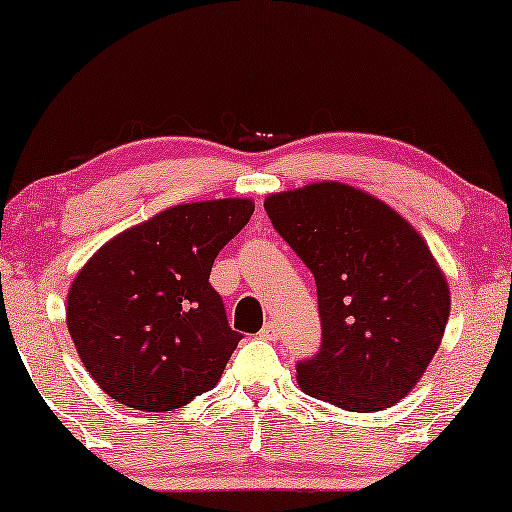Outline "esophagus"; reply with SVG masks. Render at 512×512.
Masks as SVG:
<instances>
[{
  "instance_id": "1",
  "label": "esophagus",
  "mask_w": 512,
  "mask_h": 512,
  "mask_svg": "<svg viewBox=\"0 0 512 512\" xmlns=\"http://www.w3.org/2000/svg\"><path fill=\"white\" fill-rule=\"evenodd\" d=\"M261 338H265V340H277V338H279V326H277V321H268V324L263 326Z\"/></svg>"
}]
</instances>
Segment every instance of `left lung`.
Masks as SVG:
<instances>
[{
	"mask_svg": "<svg viewBox=\"0 0 512 512\" xmlns=\"http://www.w3.org/2000/svg\"><path fill=\"white\" fill-rule=\"evenodd\" d=\"M265 212L317 282L324 340L298 363L300 389L349 412L408 396L450 317V284L424 237L387 202L340 181L272 193Z\"/></svg>",
	"mask_w": 512,
	"mask_h": 512,
	"instance_id": "1",
	"label": "left lung"
}]
</instances>
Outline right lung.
Returning <instances> with one entry per match:
<instances>
[{
	"mask_svg": "<svg viewBox=\"0 0 512 512\" xmlns=\"http://www.w3.org/2000/svg\"><path fill=\"white\" fill-rule=\"evenodd\" d=\"M254 200L174 205L104 242L67 293V328L104 394L167 412L214 389L242 340L209 284Z\"/></svg>",
	"mask_w": 512,
	"mask_h": 512,
	"instance_id": "right-lung-1",
	"label": "right lung"
}]
</instances>
